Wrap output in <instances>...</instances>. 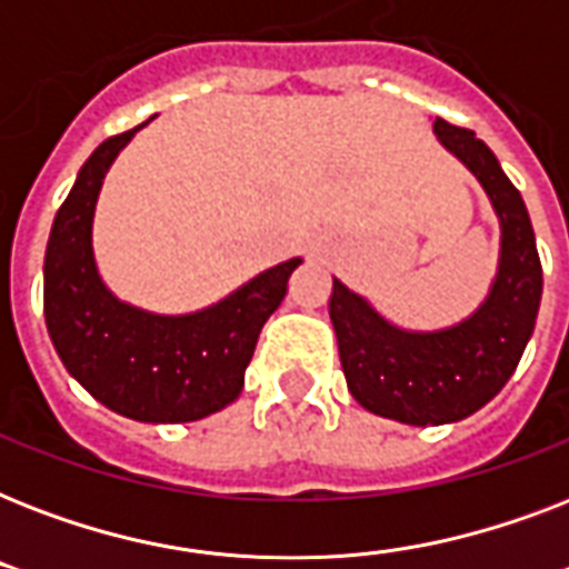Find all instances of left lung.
Masks as SVG:
<instances>
[{
    "label": "left lung",
    "instance_id": "left-lung-1",
    "mask_svg": "<svg viewBox=\"0 0 569 569\" xmlns=\"http://www.w3.org/2000/svg\"><path fill=\"white\" fill-rule=\"evenodd\" d=\"M433 132L481 182L499 214V271L485 303L460 325L419 333L389 325L339 280L330 295V321L351 396L372 413L422 428L467 419L508 383L529 346L543 295L529 209L493 150L472 129L446 120H437Z\"/></svg>",
    "mask_w": 569,
    "mask_h": 569
}]
</instances>
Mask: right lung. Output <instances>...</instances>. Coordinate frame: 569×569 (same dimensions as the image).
I'll return each mask as SVG.
<instances>
[{
	"label": "right lung",
	"mask_w": 569,
	"mask_h": 569,
	"mask_svg": "<svg viewBox=\"0 0 569 569\" xmlns=\"http://www.w3.org/2000/svg\"><path fill=\"white\" fill-rule=\"evenodd\" d=\"M141 127L106 138L58 209L43 259V316L64 369L100 405L138 422H194L239 398L259 330L301 259L189 316L118 301L93 262V209L106 171Z\"/></svg>",
	"instance_id": "add662e5"
}]
</instances>
